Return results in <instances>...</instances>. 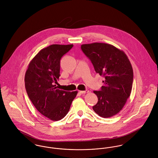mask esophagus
<instances>
[{"instance_id":"esophagus-1","label":"esophagus","mask_w":158,"mask_h":158,"mask_svg":"<svg viewBox=\"0 0 158 158\" xmlns=\"http://www.w3.org/2000/svg\"><path fill=\"white\" fill-rule=\"evenodd\" d=\"M88 92V90H85V91H79V93L81 94H85Z\"/></svg>"}]
</instances>
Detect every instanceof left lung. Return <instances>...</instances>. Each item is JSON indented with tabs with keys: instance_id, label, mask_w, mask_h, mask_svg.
Instances as JSON below:
<instances>
[{
	"instance_id": "obj_1",
	"label": "left lung",
	"mask_w": 158,
	"mask_h": 158,
	"mask_svg": "<svg viewBox=\"0 0 158 158\" xmlns=\"http://www.w3.org/2000/svg\"><path fill=\"white\" fill-rule=\"evenodd\" d=\"M81 49L96 73L105 78L101 90L93 91L98 102L93 109L101 117L113 116L123 109L130 96L133 81L131 64L125 53L110 44H83Z\"/></svg>"
}]
</instances>
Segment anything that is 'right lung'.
<instances>
[{
  "label": "right lung",
  "mask_w": 158,
  "mask_h": 158,
  "mask_svg": "<svg viewBox=\"0 0 158 158\" xmlns=\"http://www.w3.org/2000/svg\"><path fill=\"white\" fill-rule=\"evenodd\" d=\"M73 47L53 44L42 49L25 73V85L30 99L42 114L54 121L67 115L77 93L60 90L55 85L60 76V59Z\"/></svg>",
  "instance_id": "1"
}]
</instances>
